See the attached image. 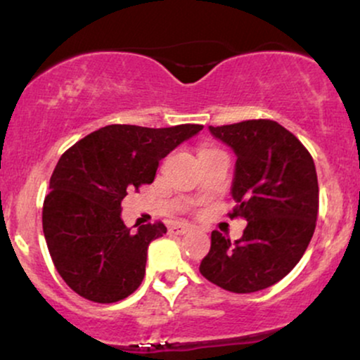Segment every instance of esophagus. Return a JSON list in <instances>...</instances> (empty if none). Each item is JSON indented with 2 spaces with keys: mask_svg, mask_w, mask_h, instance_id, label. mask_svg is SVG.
Here are the masks:
<instances>
[{
  "mask_svg": "<svg viewBox=\"0 0 360 360\" xmlns=\"http://www.w3.org/2000/svg\"><path fill=\"white\" fill-rule=\"evenodd\" d=\"M191 230V226L184 225V223H176V225L169 226V233L171 235H184Z\"/></svg>",
  "mask_w": 360,
  "mask_h": 360,
  "instance_id": "34e87169",
  "label": "esophagus"
}]
</instances>
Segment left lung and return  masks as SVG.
Segmentation results:
<instances>
[{"label":"left lung","mask_w":360,"mask_h":360,"mask_svg":"<svg viewBox=\"0 0 360 360\" xmlns=\"http://www.w3.org/2000/svg\"><path fill=\"white\" fill-rule=\"evenodd\" d=\"M233 150L232 198L243 235L232 243L212 232L200 272L232 292H255L281 281L307 250L316 225L318 179L311 155L291 131L272 120L208 127Z\"/></svg>","instance_id":"1"}]
</instances>
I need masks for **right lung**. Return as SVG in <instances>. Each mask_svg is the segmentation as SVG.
Wrapping results in <instances>:
<instances>
[{"mask_svg": "<svg viewBox=\"0 0 360 360\" xmlns=\"http://www.w3.org/2000/svg\"><path fill=\"white\" fill-rule=\"evenodd\" d=\"M201 130L108 125L62 154L42 225L53 266L72 291L94 303H115L140 286L148 243L167 229L154 223L131 232L122 220V201L130 189L150 184L160 160Z\"/></svg>", "mask_w": 360, "mask_h": 360, "instance_id": "add662e5", "label": "right lung"}]
</instances>
